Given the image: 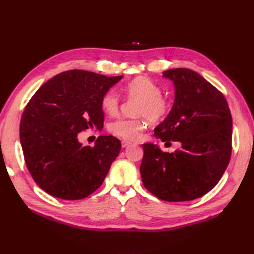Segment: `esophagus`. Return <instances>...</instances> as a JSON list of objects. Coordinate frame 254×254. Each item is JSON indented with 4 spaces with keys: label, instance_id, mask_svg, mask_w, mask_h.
<instances>
[{
    "label": "esophagus",
    "instance_id": "obj_1",
    "mask_svg": "<svg viewBox=\"0 0 254 254\" xmlns=\"http://www.w3.org/2000/svg\"><path fill=\"white\" fill-rule=\"evenodd\" d=\"M128 145H130V142H129V141H127V140H123V141H122V146H123V148L127 147Z\"/></svg>",
    "mask_w": 254,
    "mask_h": 254
}]
</instances>
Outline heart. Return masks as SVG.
Listing matches in <instances>:
<instances>
[{
  "mask_svg": "<svg viewBox=\"0 0 254 254\" xmlns=\"http://www.w3.org/2000/svg\"><path fill=\"white\" fill-rule=\"evenodd\" d=\"M123 91L128 98L139 99L137 114L146 117L150 122H158L169 112L170 105L162 95V89L152 80L146 77L132 79L124 88ZM102 109L109 115L117 113L119 108V96L113 89L108 90L101 100ZM145 123L139 118L120 117L112 122L109 129L114 135L127 140H136L140 137L144 129Z\"/></svg>",
  "mask_w": 254,
  "mask_h": 254,
  "instance_id": "obj_1",
  "label": "heart"
}]
</instances>
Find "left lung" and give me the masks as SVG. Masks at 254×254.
<instances>
[{"mask_svg": "<svg viewBox=\"0 0 254 254\" xmlns=\"http://www.w3.org/2000/svg\"><path fill=\"white\" fill-rule=\"evenodd\" d=\"M163 77L174 84L175 99L154 135L164 142L177 141L181 148L168 153L143 144L141 177L158 198L191 201L214 188L230 163L232 115L222 93L196 72L171 69Z\"/></svg>", "mask_w": 254, "mask_h": 254, "instance_id": "8db88e82", "label": "left lung"}]
</instances>
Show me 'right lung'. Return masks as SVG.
<instances>
[{"instance_id":"1","label":"right lung","mask_w":254,"mask_h":254,"mask_svg":"<svg viewBox=\"0 0 254 254\" xmlns=\"http://www.w3.org/2000/svg\"><path fill=\"white\" fill-rule=\"evenodd\" d=\"M123 77L65 71L45 82L26 105L19 128L24 161L39 188L50 195L81 199L102 185L122 143L100 136L90 147L78 135L103 127L101 100Z\"/></svg>"}]
</instances>
